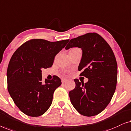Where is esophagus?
Segmentation results:
<instances>
[{"instance_id": "esophagus-1", "label": "esophagus", "mask_w": 131, "mask_h": 131, "mask_svg": "<svg viewBox=\"0 0 131 131\" xmlns=\"http://www.w3.org/2000/svg\"><path fill=\"white\" fill-rule=\"evenodd\" d=\"M68 81V80H67V79H62V84H65Z\"/></svg>"}]
</instances>
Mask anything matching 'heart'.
<instances>
[{
  "mask_svg": "<svg viewBox=\"0 0 131 131\" xmlns=\"http://www.w3.org/2000/svg\"><path fill=\"white\" fill-rule=\"evenodd\" d=\"M77 49V48H73V49Z\"/></svg>",
  "mask_w": 131,
  "mask_h": 131,
  "instance_id": "1",
  "label": "heart"
}]
</instances>
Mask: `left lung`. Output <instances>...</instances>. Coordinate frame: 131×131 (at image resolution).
<instances>
[{
	"instance_id": "obj_1",
	"label": "left lung",
	"mask_w": 131,
	"mask_h": 131,
	"mask_svg": "<svg viewBox=\"0 0 131 131\" xmlns=\"http://www.w3.org/2000/svg\"><path fill=\"white\" fill-rule=\"evenodd\" d=\"M78 47L82 50L78 71L88 79L84 84L75 79L74 89L69 91L72 104L81 115L93 116L107 106L115 93L117 65L114 53L102 36L89 32L72 38L65 49Z\"/></svg>"
}]
</instances>
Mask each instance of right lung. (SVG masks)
I'll list each match as a JSON object with an SVG mask.
<instances>
[{"label":"right lung","mask_w":131,"mask_h":131,"mask_svg":"<svg viewBox=\"0 0 131 131\" xmlns=\"http://www.w3.org/2000/svg\"><path fill=\"white\" fill-rule=\"evenodd\" d=\"M69 40L49 41L31 39L16 49L7 69L8 90L19 109L31 117L40 116L51 104L55 90L62 84L54 75L42 81L41 69L50 68L56 55Z\"/></svg>","instance_id":"obj_1"}]
</instances>
